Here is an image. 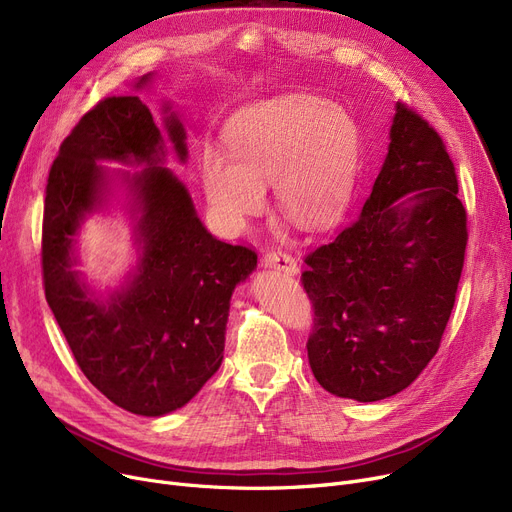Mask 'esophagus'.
Returning <instances> with one entry per match:
<instances>
[{"instance_id":"34e87169","label":"esophagus","mask_w":512,"mask_h":512,"mask_svg":"<svg viewBox=\"0 0 512 512\" xmlns=\"http://www.w3.org/2000/svg\"><path fill=\"white\" fill-rule=\"evenodd\" d=\"M265 267H278V270L286 272V274H297L299 272V263L292 255H288L286 251H267L263 257Z\"/></svg>"}]
</instances>
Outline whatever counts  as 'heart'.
Segmentation results:
<instances>
[{
  "mask_svg": "<svg viewBox=\"0 0 512 512\" xmlns=\"http://www.w3.org/2000/svg\"><path fill=\"white\" fill-rule=\"evenodd\" d=\"M224 141L228 153H203L201 178L213 213L232 230L263 209L267 184L286 218L307 230L334 222L351 199L359 126L328 99L288 95L249 105L230 118Z\"/></svg>",
  "mask_w": 512,
  "mask_h": 512,
  "instance_id": "obj_1",
  "label": "heart"
}]
</instances>
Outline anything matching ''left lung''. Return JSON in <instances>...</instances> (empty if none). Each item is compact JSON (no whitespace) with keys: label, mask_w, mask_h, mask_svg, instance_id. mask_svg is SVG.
Returning a JSON list of instances; mask_svg holds the SVG:
<instances>
[{"label":"left lung","mask_w":512,"mask_h":512,"mask_svg":"<svg viewBox=\"0 0 512 512\" xmlns=\"http://www.w3.org/2000/svg\"><path fill=\"white\" fill-rule=\"evenodd\" d=\"M467 211L436 128L396 103L390 147L357 218L305 257L315 380L373 402L405 390L438 353L459 288Z\"/></svg>","instance_id":"8db88e82"}]
</instances>
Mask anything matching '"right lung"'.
Wrapping results in <instances>:
<instances>
[{
	"instance_id": "right-lung-1",
	"label": "right lung",
	"mask_w": 512,
	"mask_h": 512,
	"mask_svg": "<svg viewBox=\"0 0 512 512\" xmlns=\"http://www.w3.org/2000/svg\"><path fill=\"white\" fill-rule=\"evenodd\" d=\"M147 80L149 74L137 87ZM166 130L186 159L184 128L174 114ZM164 155L161 132L139 97L101 99L53 159L41 234L45 299L80 371L114 405L145 417L184 407L218 371L232 290L257 265L253 249L205 230L186 186L157 166ZM99 158L150 166L125 177L142 211L138 274L105 304L71 272L73 234L106 190Z\"/></svg>"
}]
</instances>
